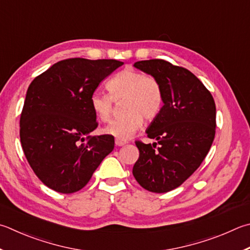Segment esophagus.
Masks as SVG:
<instances>
[{
  "label": "esophagus",
  "mask_w": 250,
  "mask_h": 250,
  "mask_svg": "<svg viewBox=\"0 0 250 250\" xmlns=\"http://www.w3.org/2000/svg\"><path fill=\"white\" fill-rule=\"evenodd\" d=\"M115 143H116V145H118V146H122V145H125V144H126L128 143V141L126 140H124V139H116L115 140Z\"/></svg>",
  "instance_id": "1"
}]
</instances>
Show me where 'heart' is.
Instances as JSON below:
<instances>
[{
    "label": "heart",
    "mask_w": 250,
    "mask_h": 250,
    "mask_svg": "<svg viewBox=\"0 0 250 250\" xmlns=\"http://www.w3.org/2000/svg\"><path fill=\"white\" fill-rule=\"evenodd\" d=\"M110 95L94 93L90 105L99 120L108 122L113 115L115 102L124 103V116L113 120L105 131L118 139H126L143 125L160 115L164 104V92L155 76L126 67L108 82Z\"/></svg>",
    "instance_id": "heart-1"
}]
</instances>
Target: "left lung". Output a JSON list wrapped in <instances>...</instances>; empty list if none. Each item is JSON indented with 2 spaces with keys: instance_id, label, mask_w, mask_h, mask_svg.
Listing matches in <instances>:
<instances>
[{
  "instance_id": "1",
  "label": "left lung",
  "mask_w": 250,
  "mask_h": 250,
  "mask_svg": "<svg viewBox=\"0 0 250 250\" xmlns=\"http://www.w3.org/2000/svg\"><path fill=\"white\" fill-rule=\"evenodd\" d=\"M134 66L160 81L164 106L146 130L153 145L137 140L140 152L133 166L135 180L151 192L179 187L210 151L215 135V103L196 75L162 59L138 61Z\"/></svg>"
}]
</instances>
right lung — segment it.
<instances>
[{
    "mask_svg": "<svg viewBox=\"0 0 250 250\" xmlns=\"http://www.w3.org/2000/svg\"><path fill=\"white\" fill-rule=\"evenodd\" d=\"M122 64L113 59H65L30 83L21 113V143L31 169L50 189L79 191L113 149V135H90L98 126L90 97Z\"/></svg>",
    "mask_w": 250,
    "mask_h": 250,
    "instance_id": "1",
    "label": "right lung"
}]
</instances>
